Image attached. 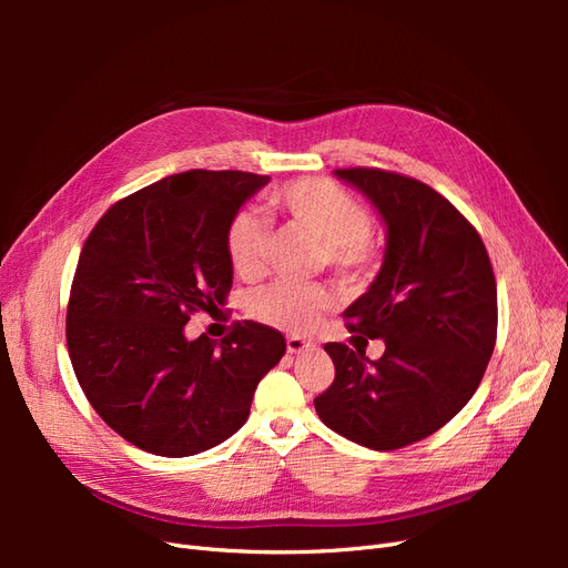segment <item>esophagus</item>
Listing matches in <instances>:
<instances>
[{"instance_id": "34e87169", "label": "esophagus", "mask_w": 568, "mask_h": 568, "mask_svg": "<svg viewBox=\"0 0 568 568\" xmlns=\"http://www.w3.org/2000/svg\"><path fill=\"white\" fill-rule=\"evenodd\" d=\"M286 348H288V353L298 355V353H305V351H313L315 343L303 338V336H288V338H286Z\"/></svg>"}]
</instances>
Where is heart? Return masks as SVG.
<instances>
[{
  "mask_svg": "<svg viewBox=\"0 0 568 568\" xmlns=\"http://www.w3.org/2000/svg\"><path fill=\"white\" fill-rule=\"evenodd\" d=\"M274 205L324 244V261L341 274L363 272L372 263L369 215L355 199L336 184L305 178L286 184L274 194ZM267 230L253 211L236 213L227 227V255L236 274L255 277L265 265ZM334 303L322 284H298L288 280L270 282L248 301L251 315L280 332L303 334L320 322Z\"/></svg>",
  "mask_w": 568,
  "mask_h": 568,
  "instance_id": "1",
  "label": "heart"
}]
</instances>
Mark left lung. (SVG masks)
<instances>
[{
	"label": "left lung",
	"instance_id": "8db88e82",
	"mask_svg": "<svg viewBox=\"0 0 568 568\" xmlns=\"http://www.w3.org/2000/svg\"><path fill=\"white\" fill-rule=\"evenodd\" d=\"M382 217L386 251L343 317L384 355L326 343L336 379L320 419L357 445L395 450L436 434L471 400L497 336V288L478 232L432 186L374 168L334 170Z\"/></svg>",
	"mask_w": 568,
	"mask_h": 568
}]
</instances>
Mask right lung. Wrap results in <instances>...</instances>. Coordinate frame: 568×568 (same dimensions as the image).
I'll list each match as a JSON object with an SVG mask.
<instances>
[{"instance_id": "right-lung-1", "label": "right lung", "mask_w": 568, "mask_h": 568, "mask_svg": "<svg viewBox=\"0 0 568 568\" xmlns=\"http://www.w3.org/2000/svg\"><path fill=\"white\" fill-rule=\"evenodd\" d=\"M267 182L239 170L163 178L111 205L82 246L68 355L97 415L136 448L189 457L227 440L286 353L284 336L257 322L220 343L184 334L189 315L225 305L227 227Z\"/></svg>"}]
</instances>
